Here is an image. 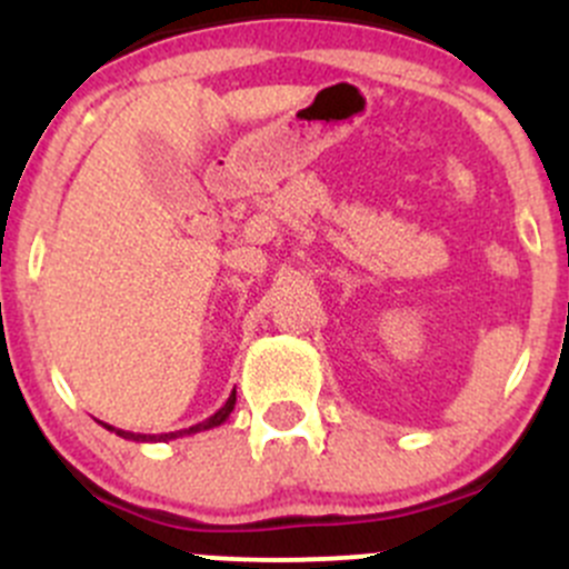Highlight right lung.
Masks as SVG:
<instances>
[{
    "mask_svg": "<svg viewBox=\"0 0 569 569\" xmlns=\"http://www.w3.org/2000/svg\"><path fill=\"white\" fill-rule=\"evenodd\" d=\"M233 405H237V391H231V396H228L226 405L220 407V410L214 412V416H209L206 421L194 423V427L189 429H178V432H162V435H140V432H126V429H114L109 427V423L101 421V427L109 429V432H114L118 438L123 440H134V443H168V440H176V438H183V435H194V432H206V429H214L220 427V423L228 421V416L233 412Z\"/></svg>",
    "mask_w": 569,
    "mask_h": 569,
    "instance_id": "obj_1",
    "label": "right lung"
}]
</instances>
